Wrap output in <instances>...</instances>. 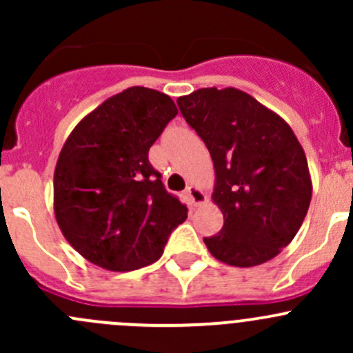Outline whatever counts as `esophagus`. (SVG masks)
Here are the masks:
<instances>
[{"label":"esophagus","instance_id":"obj_1","mask_svg":"<svg viewBox=\"0 0 353 353\" xmlns=\"http://www.w3.org/2000/svg\"><path fill=\"white\" fill-rule=\"evenodd\" d=\"M186 196L193 206H199V205H203V203H206V194L196 186H188Z\"/></svg>","mask_w":353,"mask_h":353}]
</instances>
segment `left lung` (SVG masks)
<instances>
[{
	"mask_svg": "<svg viewBox=\"0 0 353 353\" xmlns=\"http://www.w3.org/2000/svg\"><path fill=\"white\" fill-rule=\"evenodd\" d=\"M215 169L212 199L223 215L210 254L239 268L263 265L301 229L312 196L304 148L287 121L239 88H199L177 99Z\"/></svg>",
	"mask_w": 353,
	"mask_h": 353,
	"instance_id": "obj_1",
	"label": "left lung"
}]
</instances>
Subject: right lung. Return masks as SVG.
Here are the masks:
<instances>
[{
  "label": "right lung",
  "instance_id": "obj_1",
  "mask_svg": "<svg viewBox=\"0 0 353 353\" xmlns=\"http://www.w3.org/2000/svg\"><path fill=\"white\" fill-rule=\"evenodd\" d=\"M176 114L169 95L130 87L88 112L66 138L54 169V216L87 261L109 272L143 268L188 219L148 162Z\"/></svg>",
  "mask_w": 353,
  "mask_h": 353
}]
</instances>
